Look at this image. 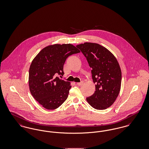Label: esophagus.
Here are the masks:
<instances>
[{
	"instance_id": "esophagus-1",
	"label": "esophagus",
	"mask_w": 149,
	"mask_h": 149,
	"mask_svg": "<svg viewBox=\"0 0 149 149\" xmlns=\"http://www.w3.org/2000/svg\"><path fill=\"white\" fill-rule=\"evenodd\" d=\"M83 83H84L83 81H80V82H79V83H77V84L78 85H81Z\"/></svg>"
}]
</instances>
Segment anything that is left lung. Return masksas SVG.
I'll use <instances>...</instances> for the list:
<instances>
[{
    "mask_svg": "<svg viewBox=\"0 0 149 149\" xmlns=\"http://www.w3.org/2000/svg\"><path fill=\"white\" fill-rule=\"evenodd\" d=\"M92 68L95 91L87 97L88 103L96 109L103 110L113 104L120 91L122 74L113 55L104 47L95 43L77 46Z\"/></svg>",
    "mask_w": 149,
    "mask_h": 149,
    "instance_id": "obj_1",
    "label": "left lung"
}]
</instances>
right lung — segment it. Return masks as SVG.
<instances>
[{"mask_svg": "<svg viewBox=\"0 0 149 149\" xmlns=\"http://www.w3.org/2000/svg\"><path fill=\"white\" fill-rule=\"evenodd\" d=\"M80 52L71 44H55L41 50L31 64L29 86L33 97L47 109H55L66 100L70 83L61 79L66 58Z\"/></svg>", "mask_w": 149, "mask_h": 149, "instance_id": "1", "label": "right lung"}]
</instances>
